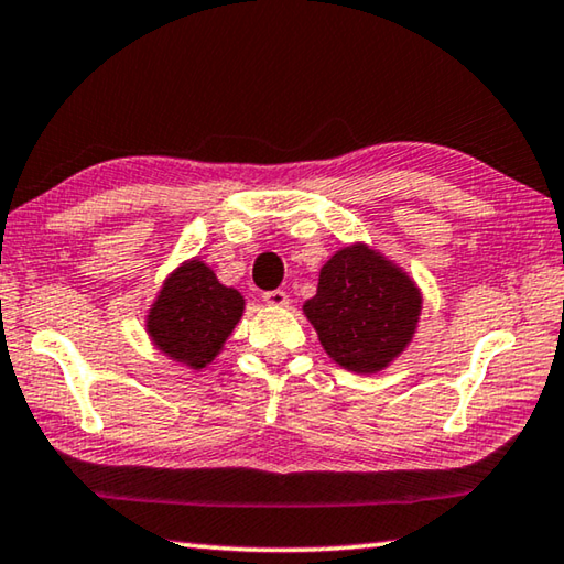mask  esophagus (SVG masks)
Listing matches in <instances>:
<instances>
[{"label":"esophagus","mask_w":564,"mask_h":564,"mask_svg":"<svg viewBox=\"0 0 564 564\" xmlns=\"http://www.w3.org/2000/svg\"><path fill=\"white\" fill-rule=\"evenodd\" d=\"M263 301L269 305H275V308H283V305H289V293L275 289V291H265L263 293Z\"/></svg>","instance_id":"1"}]
</instances>
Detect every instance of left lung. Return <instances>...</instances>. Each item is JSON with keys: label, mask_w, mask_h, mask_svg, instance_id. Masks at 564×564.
I'll return each mask as SVG.
<instances>
[{"label": "left lung", "mask_w": 564, "mask_h": 564, "mask_svg": "<svg viewBox=\"0 0 564 564\" xmlns=\"http://www.w3.org/2000/svg\"><path fill=\"white\" fill-rule=\"evenodd\" d=\"M420 291L408 275L366 243L340 248L321 269L305 318L321 346L352 373H378L413 338Z\"/></svg>", "instance_id": "obj_1"}]
</instances>
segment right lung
<instances>
[{
    "instance_id": "obj_1",
    "label": "right lung",
    "mask_w": 564,
    "mask_h": 564,
    "mask_svg": "<svg viewBox=\"0 0 564 564\" xmlns=\"http://www.w3.org/2000/svg\"><path fill=\"white\" fill-rule=\"evenodd\" d=\"M243 316V295L218 283L204 261L169 275L147 318L154 346L188 368H206Z\"/></svg>"
}]
</instances>
